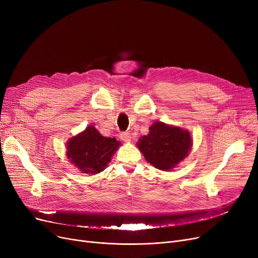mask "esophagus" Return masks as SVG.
Wrapping results in <instances>:
<instances>
[{
  "mask_svg": "<svg viewBox=\"0 0 258 258\" xmlns=\"http://www.w3.org/2000/svg\"><path fill=\"white\" fill-rule=\"evenodd\" d=\"M120 138L122 139V141H124V142H126V143L131 142V140H132V137H131V134H130V133H127V132H124V133H121V134H120Z\"/></svg>",
  "mask_w": 258,
  "mask_h": 258,
  "instance_id": "1",
  "label": "esophagus"
}]
</instances>
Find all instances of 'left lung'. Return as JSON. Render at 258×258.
I'll list each match as a JSON object with an SVG mask.
<instances>
[{"mask_svg":"<svg viewBox=\"0 0 258 258\" xmlns=\"http://www.w3.org/2000/svg\"><path fill=\"white\" fill-rule=\"evenodd\" d=\"M137 146L151 165L169 171L188 157L192 137L187 130L156 121L150 126V133L139 139Z\"/></svg>","mask_w":258,"mask_h":258,"instance_id":"left-lung-1","label":"left lung"}]
</instances>
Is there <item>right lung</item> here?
Here are the masks:
<instances>
[{"label":"right lung","instance_id":"1","mask_svg":"<svg viewBox=\"0 0 258 258\" xmlns=\"http://www.w3.org/2000/svg\"><path fill=\"white\" fill-rule=\"evenodd\" d=\"M121 143L116 138H106L89 125L84 132L67 142V158L83 173L96 174L105 169Z\"/></svg>","mask_w":258,"mask_h":258}]
</instances>
